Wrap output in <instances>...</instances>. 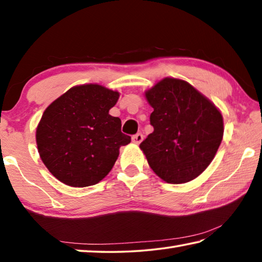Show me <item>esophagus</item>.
Wrapping results in <instances>:
<instances>
[{"label":"esophagus","instance_id":"esophagus-1","mask_svg":"<svg viewBox=\"0 0 262 262\" xmlns=\"http://www.w3.org/2000/svg\"><path fill=\"white\" fill-rule=\"evenodd\" d=\"M132 141L134 142L136 144H140L142 141H143V134H141V133H137L134 136L132 137Z\"/></svg>","mask_w":262,"mask_h":262}]
</instances>
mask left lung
I'll return each mask as SVG.
<instances>
[{"instance_id": "1", "label": "left lung", "mask_w": 262, "mask_h": 262, "mask_svg": "<svg viewBox=\"0 0 262 262\" xmlns=\"http://www.w3.org/2000/svg\"><path fill=\"white\" fill-rule=\"evenodd\" d=\"M145 97L154 108V132L140 148L150 167L170 184L195 179L214 159L223 139L221 112L181 79L164 78Z\"/></svg>"}]
</instances>
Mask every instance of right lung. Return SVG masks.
Instances as JSON below:
<instances>
[{"instance_id": "add662e5", "label": "right lung", "mask_w": 262, "mask_h": 262, "mask_svg": "<svg viewBox=\"0 0 262 262\" xmlns=\"http://www.w3.org/2000/svg\"><path fill=\"white\" fill-rule=\"evenodd\" d=\"M119 92L98 84L74 86L43 112L37 128L41 161L72 187L98 184L112 170L119 149L130 142L121 120L108 114Z\"/></svg>"}]
</instances>
